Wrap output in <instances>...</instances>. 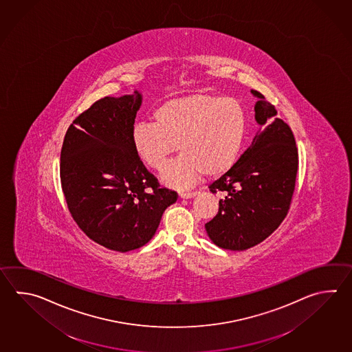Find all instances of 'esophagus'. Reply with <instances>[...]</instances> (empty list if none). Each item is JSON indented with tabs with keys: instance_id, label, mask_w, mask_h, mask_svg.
<instances>
[{
	"instance_id": "34e87169",
	"label": "esophagus",
	"mask_w": 352,
	"mask_h": 352,
	"mask_svg": "<svg viewBox=\"0 0 352 352\" xmlns=\"http://www.w3.org/2000/svg\"><path fill=\"white\" fill-rule=\"evenodd\" d=\"M198 194V190H194V192H179L180 198H184V199H188V198H193L194 195H197Z\"/></svg>"
}]
</instances>
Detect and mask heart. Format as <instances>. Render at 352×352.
Here are the masks:
<instances>
[{
  "label": "heart",
  "mask_w": 352,
  "mask_h": 352,
  "mask_svg": "<svg viewBox=\"0 0 352 352\" xmlns=\"http://www.w3.org/2000/svg\"><path fill=\"white\" fill-rule=\"evenodd\" d=\"M154 122H139L131 131L134 151L154 170L168 157L183 154L165 168L166 186L187 188L201 178L218 177L236 164L248 131V115L236 98L193 94L164 101L153 111Z\"/></svg>",
  "instance_id": "obj_1"
}]
</instances>
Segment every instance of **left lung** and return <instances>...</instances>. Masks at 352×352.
<instances>
[{
    "label": "left lung",
    "mask_w": 352,
    "mask_h": 352,
    "mask_svg": "<svg viewBox=\"0 0 352 352\" xmlns=\"http://www.w3.org/2000/svg\"><path fill=\"white\" fill-rule=\"evenodd\" d=\"M256 120L263 129L236 164L209 184L223 194L214 218L206 223L213 243L224 250L244 251L270 237L286 218L298 170L294 133L272 104L257 90Z\"/></svg>",
    "instance_id": "1"
}]
</instances>
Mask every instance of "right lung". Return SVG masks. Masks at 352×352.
Segmentation results:
<instances>
[{"mask_svg": "<svg viewBox=\"0 0 352 352\" xmlns=\"http://www.w3.org/2000/svg\"><path fill=\"white\" fill-rule=\"evenodd\" d=\"M142 95L105 96L66 131L60 179L72 219L87 237L116 252L148 243L178 194L160 187L131 144Z\"/></svg>", "mask_w": 352, "mask_h": 352, "instance_id": "obj_1", "label": "right lung"}]
</instances>
